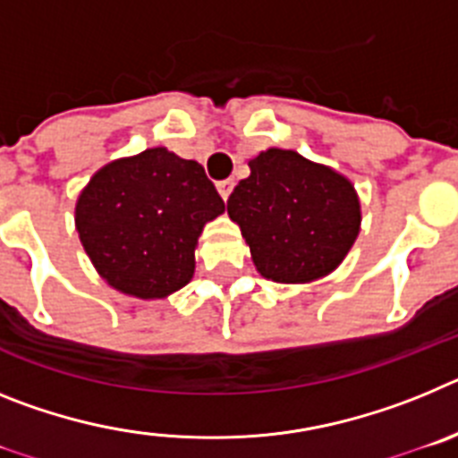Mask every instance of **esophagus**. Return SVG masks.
I'll return each instance as SVG.
<instances>
[{"label":"esophagus","mask_w":458,"mask_h":458,"mask_svg":"<svg viewBox=\"0 0 458 458\" xmlns=\"http://www.w3.org/2000/svg\"><path fill=\"white\" fill-rule=\"evenodd\" d=\"M232 190H233V181L232 179H226V181H220V183H217V192H220V197L222 199H229V194H232Z\"/></svg>","instance_id":"34e87169"}]
</instances>
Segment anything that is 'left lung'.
<instances>
[{"mask_svg": "<svg viewBox=\"0 0 458 458\" xmlns=\"http://www.w3.org/2000/svg\"><path fill=\"white\" fill-rule=\"evenodd\" d=\"M226 213L266 279L305 284L333 273L360 233L353 183L301 153L268 148L250 160Z\"/></svg>", "mask_w": 458, "mask_h": 458, "instance_id": "left-lung-1", "label": "left lung"}]
</instances>
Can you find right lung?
I'll list each match as a JSON object with an SVG mask.
<instances>
[{"label": "right lung", "mask_w": 458, "mask_h": 458, "mask_svg": "<svg viewBox=\"0 0 458 458\" xmlns=\"http://www.w3.org/2000/svg\"><path fill=\"white\" fill-rule=\"evenodd\" d=\"M222 213L204 167L156 147L93 174L75 204V226L112 289L153 301L192 279L197 238Z\"/></svg>", "instance_id": "obj_1"}]
</instances>
